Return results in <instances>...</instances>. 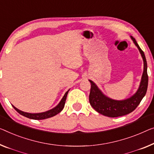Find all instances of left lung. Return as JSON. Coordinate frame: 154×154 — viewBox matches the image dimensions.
<instances>
[{
  "label": "left lung",
  "mask_w": 154,
  "mask_h": 154,
  "mask_svg": "<svg viewBox=\"0 0 154 154\" xmlns=\"http://www.w3.org/2000/svg\"><path fill=\"white\" fill-rule=\"evenodd\" d=\"M134 43L138 48L144 61V71L140 84L138 90L135 95L128 99L117 101L107 97L100 91L95 83L89 80L91 82V91L89 95V102L91 106L98 113L104 116L110 118H117L123 116L131 113L138 106L144 96L145 95L148 86V75H147V63L144 52L137 44L136 41L133 36H131Z\"/></svg>",
  "instance_id": "8db88e82"
}]
</instances>
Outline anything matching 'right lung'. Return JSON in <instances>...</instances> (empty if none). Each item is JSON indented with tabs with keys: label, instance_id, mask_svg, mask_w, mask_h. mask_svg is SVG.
I'll list each match as a JSON object with an SVG mask.
<instances>
[{
	"label": "right lung",
	"instance_id": "1",
	"mask_svg": "<svg viewBox=\"0 0 154 154\" xmlns=\"http://www.w3.org/2000/svg\"><path fill=\"white\" fill-rule=\"evenodd\" d=\"M68 91L66 93H65V95L62 98V100H61V102H59V104L57 105L56 107H54V109H52L50 111H48L46 112H43V113H26V112L21 111L20 110H18L17 108L12 106L14 109L17 111L18 113L22 115L25 117H26L27 118L29 119H33V120H44V119H47L49 118H51V117H53L54 116H56L57 114H58L59 113L62 111L64 105H65V102L66 100V97H67V95L68 93Z\"/></svg>",
	"mask_w": 154,
	"mask_h": 154
}]
</instances>
